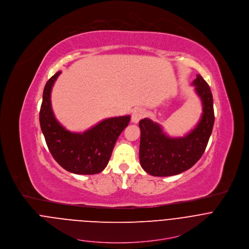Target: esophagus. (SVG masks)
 Instances as JSON below:
<instances>
[{
	"label": "esophagus",
	"mask_w": 249,
	"mask_h": 249,
	"mask_svg": "<svg viewBox=\"0 0 249 249\" xmlns=\"http://www.w3.org/2000/svg\"><path fill=\"white\" fill-rule=\"evenodd\" d=\"M145 115V112L142 108H136L133 112H132V116H131V122L134 124H137L140 122V120L142 119Z\"/></svg>",
	"instance_id": "1"
}]
</instances>
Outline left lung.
Listing matches in <instances>:
<instances>
[{"mask_svg":"<svg viewBox=\"0 0 249 249\" xmlns=\"http://www.w3.org/2000/svg\"><path fill=\"white\" fill-rule=\"evenodd\" d=\"M202 103V115L197 125L184 137H169L160 124L144 118L141 129L140 164L153 177L177 176L191 169L202 156L213 130V96L209 85L200 74L193 81Z\"/></svg>","mask_w":249,"mask_h":249,"instance_id":"left-lung-1","label":"left lung"}]
</instances>
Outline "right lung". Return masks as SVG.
Listing matches in <instances>:
<instances>
[{
  "label": "right lung",
  "mask_w": 249,
  "mask_h": 249,
  "mask_svg": "<svg viewBox=\"0 0 249 249\" xmlns=\"http://www.w3.org/2000/svg\"><path fill=\"white\" fill-rule=\"evenodd\" d=\"M60 73H54L45 85L39 113L41 130L50 152L63 169L75 175L99 174L106 169L130 116L106 119L82 133L67 130L55 119L51 103L52 88Z\"/></svg>",
  "instance_id": "add662e5"
}]
</instances>
